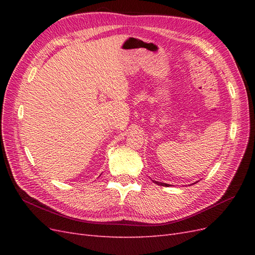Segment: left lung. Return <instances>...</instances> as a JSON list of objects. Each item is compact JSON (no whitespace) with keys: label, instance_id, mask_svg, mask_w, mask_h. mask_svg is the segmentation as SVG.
Masks as SVG:
<instances>
[{"label":"left lung","instance_id":"obj_1","mask_svg":"<svg viewBox=\"0 0 255 255\" xmlns=\"http://www.w3.org/2000/svg\"><path fill=\"white\" fill-rule=\"evenodd\" d=\"M154 182H155L157 185H160V186H166V187H169V186H170V185H169V184H166V183H161V182H156V181H154Z\"/></svg>","mask_w":255,"mask_h":255}]
</instances>
